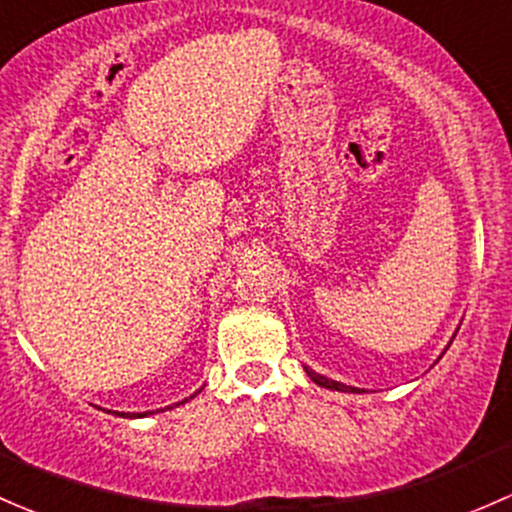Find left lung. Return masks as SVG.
Returning <instances> with one entry per match:
<instances>
[{
	"mask_svg": "<svg viewBox=\"0 0 512 512\" xmlns=\"http://www.w3.org/2000/svg\"><path fill=\"white\" fill-rule=\"evenodd\" d=\"M305 372H308V377L313 379L315 384H320V387L335 389V392H360V389H357V387H347V384H342V382H335V379H328V377H323V374H318V372L308 370V367H305Z\"/></svg>",
	"mask_w": 512,
	"mask_h": 512,
	"instance_id": "left-lung-1",
	"label": "left lung"
}]
</instances>
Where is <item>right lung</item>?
Instances as JSON below:
<instances>
[{
	"label": "right lung",
	"mask_w": 512,
	"mask_h": 512,
	"mask_svg": "<svg viewBox=\"0 0 512 512\" xmlns=\"http://www.w3.org/2000/svg\"><path fill=\"white\" fill-rule=\"evenodd\" d=\"M184 402H187V399H184ZM147 414H152V412H145V414H135V416H147ZM120 416H133V414H120Z\"/></svg>",
	"instance_id": "obj_1"
}]
</instances>
